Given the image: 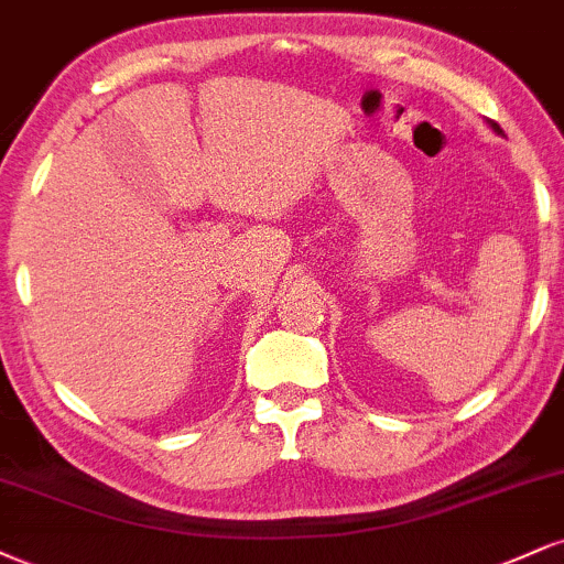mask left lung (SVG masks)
Masks as SVG:
<instances>
[{"instance_id":"8db88e82","label":"left lung","mask_w":564,"mask_h":564,"mask_svg":"<svg viewBox=\"0 0 564 564\" xmlns=\"http://www.w3.org/2000/svg\"><path fill=\"white\" fill-rule=\"evenodd\" d=\"M486 123H488V128H491V131L497 133V135H505V131H501V128H499L497 123H494V120H486Z\"/></svg>"}]
</instances>
